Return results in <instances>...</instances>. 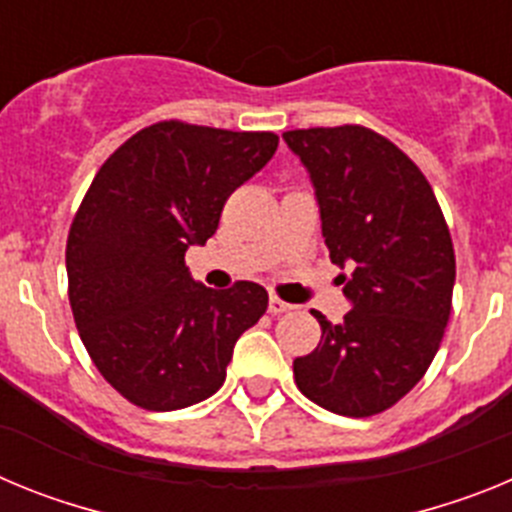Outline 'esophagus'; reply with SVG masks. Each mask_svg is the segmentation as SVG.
Masks as SVG:
<instances>
[{"label":"esophagus","mask_w":512,"mask_h":512,"mask_svg":"<svg viewBox=\"0 0 512 512\" xmlns=\"http://www.w3.org/2000/svg\"><path fill=\"white\" fill-rule=\"evenodd\" d=\"M289 310H292V305H289V302L279 300V297H274V295L269 297V312H271V315H282V312H289Z\"/></svg>","instance_id":"obj_1"}]
</instances>
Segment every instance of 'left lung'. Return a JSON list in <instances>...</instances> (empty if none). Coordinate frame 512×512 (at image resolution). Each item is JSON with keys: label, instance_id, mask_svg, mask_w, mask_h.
<instances>
[{"label": "left lung", "instance_id": "1", "mask_svg": "<svg viewBox=\"0 0 512 512\" xmlns=\"http://www.w3.org/2000/svg\"><path fill=\"white\" fill-rule=\"evenodd\" d=\"M310 174L336 282L351 310L295 359V382L320 408L366 418L392 408L431 366L451 315L456 261L431 184L395 143L361 125L289 130Z\"/></svg>", "mask_w": 512, "mask_h": 512}]
</instances>
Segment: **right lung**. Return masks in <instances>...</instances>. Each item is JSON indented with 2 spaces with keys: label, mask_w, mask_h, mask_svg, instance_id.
<instances>
[{
  "label": "right lung",
  "mask_w": 512,
  "mask_h": 512,
  "mask_svg": "<svg viewBox=\"0 0 512 512\" xmlns=\"http://www.w3.org/2000/svg\"><path fill=\"white\" fill-rule=\"evenodd\" d=\"M277 146L274 133L156 122L94 176L66 243L71 312L99 374L138 408L215 395L235 341L266 312L261 284L205 287L184 253L215 235L230 192Z\"/></svg>",
  "instance_id": "obj_1"
}]
</instances>
